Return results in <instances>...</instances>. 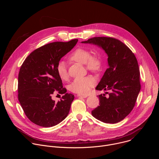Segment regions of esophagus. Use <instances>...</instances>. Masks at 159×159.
I'll return each instance as SVG.
<instances>
[{
  "instance_id": "34e87169",
  "label": "esophagus",
  "mask_w": 159,
  "mask_h": 159,
  "mask_svg": "<svg viewBox=\"0 0 159 159\" xmlns=\"http://www.w3.org/2000/svg\"><path fill=\"white\" fill-rule=\"evenodd\" d=\"M88 96L87 95H81V94H77V97H80L83 98H86Z\"/></svg>"
}]
</instances>
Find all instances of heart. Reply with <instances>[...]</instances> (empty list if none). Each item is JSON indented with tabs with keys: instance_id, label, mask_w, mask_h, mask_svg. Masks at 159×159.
<instances>
[{
	"instance_id": "heart-1",
	"label": "heart",
	"mask_w": 159,
	"mask_h": 159,
	"mask_svg": "<svg viewBox=\"0 0 159 159\" xmlns=\"http://www.w3.org/2000/svg\"><path fill=\"white\" fill-rule=\"evenodd\" d=\"M72 61L85 64L86 69L91 72L97 73L101 71L102 67V58L98 55H92L90 52L84 48H77L69 57ZM57 72L59 77L63 80L69 79L66 65L64 62H60L57 66ZM95 80L90 76L75 79L70 84V89L72 92L79 94H87L90 89L94 85Z\"/></svg>"
}]
</instances>
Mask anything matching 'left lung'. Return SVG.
I'll return each instance as SVG.
<instances>
[{
	"mask_svg": "<svg viewBox=\"0 0 159 159\" xmlns=\"http://www.w3.org/2000/svg\"><path fill=\"white\" fill-rule=\"evenodd\" d=\"M102 47L107 54L109 67L96 89L108 90L99 95V106L92 115L106 123H116L133 109L141 89L138 61L125 44L112 37H94L82 41Z\"/></svg>",
	"mask_w": 159,
	"mask_h": 159,
	"instance_id": "8db88e82",
	"label": "left lung"
}]
</instances>
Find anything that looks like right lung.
Returning a JSON list of instances; mask_svg holds the SVG:
<instances>
[{"label":"right lung","instance_id":"right-lung-1","mask_svg":"<svg viewBox=\"0 0 159 159\" xmlns=\"http://www.w3.org/2000/svg\"><path fill=\"white\" fill-rule=\"evenodd\" d=\"M77 41L74 39L44 44L32 52L22 64L18 75V100L26 116L33 123L51 127L69 115L74 96L66 93L57 66ZM55 90L64 94L58 103L51 99Z\"/></svg>","mask_w":159,"mask_h":159}]
</instances>
